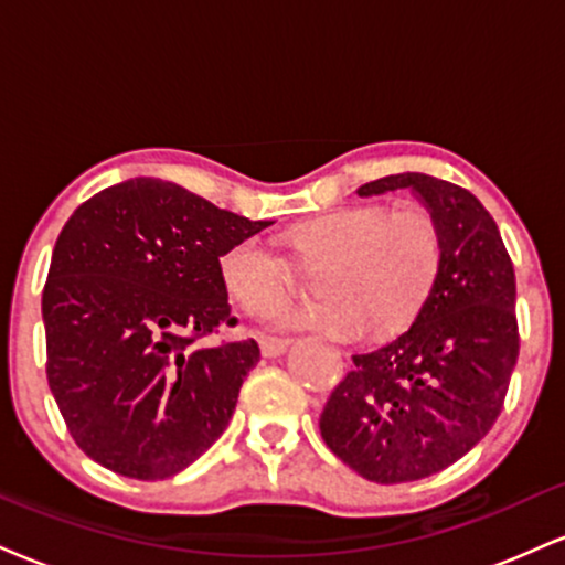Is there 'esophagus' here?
I'll return each mask as SVG.
<instances>
[{
	"instance_id": "obj_1",
	"label": "esophagus",
	"mask_w": 565,
	"mask_h": 565,
	"mask_svg": "<svg viewBox=\"0 0 565 565\" xmlns=\"http://www.w3.org/2000/svg\"><path fill=\"white\" fill-rule=\"evenodd\" d=\"M287 348H289V339H278V337H263L260 339L263 358H278Z\"/></svg>"
}]
</instances>
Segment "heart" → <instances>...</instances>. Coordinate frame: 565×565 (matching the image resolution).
Listing matches in <instances>:
<instances>
[{"mask_svg": "<svg viewBox=\"0 0 565 565\" xmlns=\"http://www.w3.org/2000/svg\"><path fill=\"white\" fill-rule=\"evenodd\" d=\"M300 268H318L316 305H295L270 318L274 329L318 331L331 339L397 334L429 300L445 239L429 207L350 205L284 234ZM260 236L234 242L217 260L228 297L244 312H268L297 291V268Z\"/></svg>", "mask_w": 565, "mask_h": 565, "instance_id": "1", "label": "heart"}]
</instances>
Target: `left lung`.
Here are the masks:
<instances>
[{
	"instance_id": "obj_1",
	"label": "left lung",
	"mask_w": 565,
	"mask_h": 565,
	"mask_svg": "<svg viewBox=\"0 0 565 565\" xmlns=\"http://www.w3.org/2000/svg\"><path fill=\"white\" fill-rule=\"evenodd\" d=\"M411 189L439 221L445 255L411 329L352 355L326 399L321 437L376 484L445 471L487 437L519 360L515 274L498 223L468 189L426 173L384 175L360 196Z\"/></svg>"
}]
</instances>
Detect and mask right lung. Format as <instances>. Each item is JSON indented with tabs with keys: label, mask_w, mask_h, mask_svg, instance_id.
<instances>
[{
	"label": "right lung",
	"mask_w": 565,
	"mask_h": 565,
	"mask_svg": "<svg viewBox=\"0 0 565 565\" xmlns=\"http://www.w3.org/2000/svg\"><path fill=\"white\" fill-rule=\"evenodd\" d=\"M265 226L160 179L115 183L67 217L42 295L46 379L88 458L158 481L226 431L260 348L192 344L236 323L217 260Z\"/></svg>",
	"instance_id": "obj_1"
}]
</instances>
